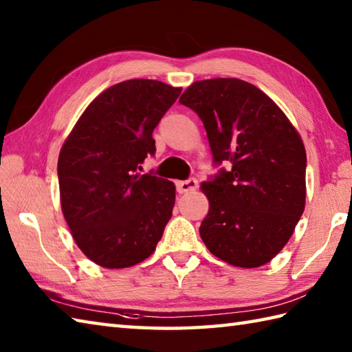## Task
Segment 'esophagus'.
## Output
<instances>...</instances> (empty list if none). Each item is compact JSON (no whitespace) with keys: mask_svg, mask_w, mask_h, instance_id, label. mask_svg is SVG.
I'll return each mask as SVG.
<instances>
[{"mask_svg":"<svg viewBox=\"0 0 352 352\" xmlns=\"http://www.w3.org/2000/svg\"><path fill=\"white\" fill-rule=\"evenodd\" d=\"M198 188V182L195 178H189V180H184V182H177V192L178 193H188L195 190Z\"/></svg>","mask_w":352,"mask_h":352,"instance_id":"obj_1","label":"esophagus"}]
</instances>
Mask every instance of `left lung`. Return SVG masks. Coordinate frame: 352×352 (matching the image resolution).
Instances as JSON below:
<instances>
[{
    "label": "left lung",
    "mask_w": 352,
    "mask_h": 352,
    "mask_svg": "<svg viewBox=\"0 0 352 352\" xmlns=\"http://www.w3.org/2000/svg\"><path fill=\"white\" fill-rule=\"evenodd\" d=\"M180 102L203 121L214 163H233L201 183L210 204L201 239L233 266L269 263L305 207L307 157L300 133L265 92L239 78L195 81Z\"/></svg>",
    "instance_id": "obj_1"
}]
</instances>
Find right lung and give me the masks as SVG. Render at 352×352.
<instances>
[{"mask_svg":"<svg viewBox=\"0 0 352 352\" xmlns=\"http://www.w3.org/2000/svg\"><path fill=\"white\" fill-rule=\"evenodd\" d=\"M182 87L126 80L89 104L58 154L60 206L77 246L94 263L124 269L155 251L172 216L175 184L142 175L153 131Z\"/></svg>","mask_w":352,"mask_h":352,"instance_id":"obj_1","label":"right lung"}]
</instances>
